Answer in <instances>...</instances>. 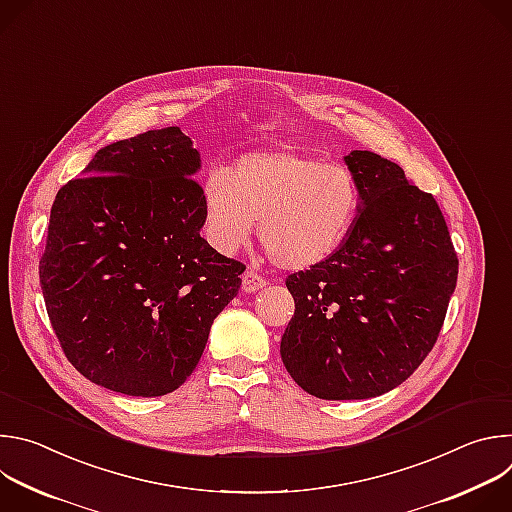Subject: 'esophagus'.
<instances>
[{
    "label": "esophagus",
    "instance_id": "obj_1",
    "mask_svg": "<svg viewBox=\"0 0 512 512\" xmlns=\"http://www.w3.org/2000/svg\"><path fill=\"white\" fill-rule=\"evenodd\" d=\"M265 285H267V279L261 277L259 273H255L251 269H247L243 273V291H247V294H253V291H257V289H261Z\"/></svg>",
    "mask_w": 512,
    "mask_h": 512
}]
</instances>
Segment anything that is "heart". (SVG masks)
Here are the masks:
<instances>
[{"mask_svg":"<svg viewBox=\"0 0 512 512\" xmlns=\"http://www.w3.org/2000/svg\"><path fill=\"white\" fill-rule=\"evenodd\" d=\"M200 196L206 235L218 251L247 245L259 221V241L283 269L326 261L348 237L362 204L348 168L294 148L251 152L231 170H208Z\"/></svg>","mask_w":512,"mask_h":512,"instance_id":"1","label":"heart"}]
</instances>
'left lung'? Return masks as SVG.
<instances>
[{"instance_id": "left-lung-1", "label": "left lung", "mask_w": 512, "mask_h": 512, "mask_svg": "<svg viewBox=\"0 0 512 512\" xmlns=\"http://www.w3.org/2000/svg\"><path fill=\"white\" fill-rule=\"evenodd\" d=\"M344 162L360 184L356 221L326 261L285 279L296 312L281 360L320 399H369L401 385L431 352L456 289L458 255L429 192L375 152Z\"/></svg>"}]
</instances>
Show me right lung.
Here are the masks:
<instances>
[{
	"label": "right lung",
	"mask_w": 512,
	"mask_h": 512,
	"mask_svg": "<svg viewBox=\"0 0 512 512\" xmlns=\"http://www.w3.org/2000/svg\"><path fill=\"white\" fill-rule=\"evenodd\" d=\"M200 154L178 127L99 150L50 208L40 287L68 362L131 397L176 391L245 265L202 237Z\"/></svg>",
	"instance_id": "right-lung-1"
}]
</instances>
